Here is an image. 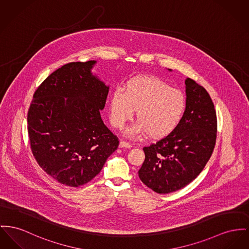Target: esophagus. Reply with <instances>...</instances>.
I'll return each instance as SVG.
<instances>
[{"mask_svg": "<svg viewBox=\"0 0 249 249\" xmlns=\"http://www.w3.org/2000/svg\"><path fill=\"white\" fill-rule=\"evenodd\" d=\"M120 147L121 148H130V147H132V145L129 142H125V141H121L120 142Z\"/></svg>", "mask_w": 249, "mask_h": 249, "instance_id": "obj_1", "label": "esophagus"}]
</instances>
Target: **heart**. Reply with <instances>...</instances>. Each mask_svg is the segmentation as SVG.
<instances>
[{"label":"heart","mask_w":249,"mask_h":249,"mask_svg":"<svg viewBox=\"0 0 249 249\" xmlns=\"http://www.w3.org/2000/svg\"><path fill=\"white\" fill-rule=\"evenodd\" d=\"M185 92L173 89L154 76H138L127 81L124 90L117 89L109 100L110 122L124 128L136 110L138 123L127 129L129 136L146 133L151 139H161L174 132L187 112Z\"/></svg>","instance_id":"b5f03b06"}]
</instances>
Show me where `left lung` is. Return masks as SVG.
I'll return each instance as SVG.
<instances>
[{
    "label": "left lung",
    "mask_w": 249,
    "mask_h": 249,
    "mask_svg": "<svg viewBox=\"0 0 249 249\" xmlns=\"http://www.w3.org/2000/svg\"><path fill=\"white\" fill-rule=\"evenodd\" d=\"M187 112L180 125L155 143L144 146L139 178L158 194H170L197 178L216 142L217 117L208 91L192 78L185 80Z\"/></svg>",
    "instance_id": "8db88e82"
}]
</instances>
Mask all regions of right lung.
Masks as SVG:
<instances>
[{"mask_svg":"<svg viewBox=\"0 0 249 249\" xmlns=\"http://www.w3.org/2000/svg\"><path fill=\"white\" fill-rule=\"evenodd\" d=\"M94 64L71 62L52 72L36 89L27 113L34 158L53 179L70 187L94 178L119 146L101 118L108 87L91 74Z\"/></svg>","mask_w":249,"mask_h":249,"instance_id":"right-lung-1","label":"right lung"}]
</instances>
